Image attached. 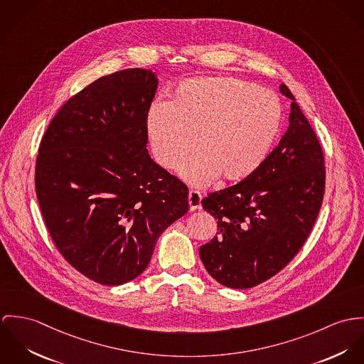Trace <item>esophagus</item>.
Returning <instances> with one entry per match:
<instances>
[{
    "label": "esophagus",
    "mask_w": 364,
    "mask_h": 364,
    "mask_svg": "<svg viewBox=\"0 0 364 364\" xmlns=\"http://www.w3.org/2000/svg\"><path fill=\"white\" fill-rule=\"evenodd\" d=\"M202 197L200 193L197 191H190L188 193V205H190V210H197L201 209Z\"/></svg>",
    "instance_id": "1"
}]
</instances>
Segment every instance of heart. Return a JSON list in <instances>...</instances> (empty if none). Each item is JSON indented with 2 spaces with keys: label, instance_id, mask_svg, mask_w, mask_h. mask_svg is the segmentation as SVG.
Segmentation results:
<instances>
[{
  "label": "heart",
  "instance_id": "obj_1",
  "mask_svg": "<svg viewBox=\"0 0 364 364\" xmlns=\"http://www.w3.org/2000/svg\"><path fill=\"white\" fill-rule=\"evenodd\" d=\"M282 128L278 96L236 78H197L177 86L170 103L154 105L146 132L155 161L173 168L196 142L198 151L178 167L193 184H223L251 177L268 159Z\"/></svg>",
  "mask_w": 364,
  "mask_h": 364
}]
</instances>
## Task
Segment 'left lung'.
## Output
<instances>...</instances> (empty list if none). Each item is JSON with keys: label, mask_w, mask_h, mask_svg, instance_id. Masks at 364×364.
Returning <instances> with one entry per match:
<instances>
[{"label": "left lung", "mask_w": 364, "mask_h": 364, "mask_svg": "<svg viewBox=\"0 0 364 364\" xmlns=\"http://www.w3.org/2000/svg\"><path fill=\"white\" fill-rule=\"evenodd\" d=\"M289 128L264 164L248 178L209 194L202 208L218 222L200 247L209 275L228 287L248 289L272 278L307 240L325 188L321 145L286 85Z\"/></svg>", "instance_id": "8db88e82"}]
</instances>
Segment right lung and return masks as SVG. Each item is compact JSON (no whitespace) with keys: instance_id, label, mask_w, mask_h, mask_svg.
Here are the masks:
<instances>
[{"instance_id":"obj_1","label":"right lung","mask_w":364,"mask_h":364,"mask_svg":"<svg viewBox=\"0 0 364 364\" xmlns=\"http://www.w3.org/2000/svg\"><path fill=\"white\" fill-rule=\"evenodd\" d=\"M151 70L92 82L50 122L36 159V196L63 257L117 286L141 275L163 232L188 210V188L148 154Z\"/></svg>"}]
</instances>
